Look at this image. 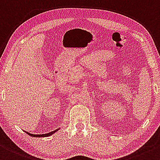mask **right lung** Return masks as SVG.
I'll use <instances>...</instances> for the list:
<instances>
[{
	"instance_id": "right-lung-1",
	"label": "right lung",
	"mask_w": 160,
	"mask_h": 160,
	"mask_svg": "<svg viewBox=\"0 0 160 160\" xmlns=\"http://www.w3.org/2000/svg\"><path fill=\"white\" fill-rule=\"evenodd\" d=\"M59 129H60V128H57V130L53 131V132H49V133H48V134H30V133H28V132H26V131H24V132H26V134H28V135L32 136V137H35V138H41V137H42V138H44V137H48V136H51V135H52V134H54L55 132H57V131L59 130Z\"/></svg>"
}]
</instances>
